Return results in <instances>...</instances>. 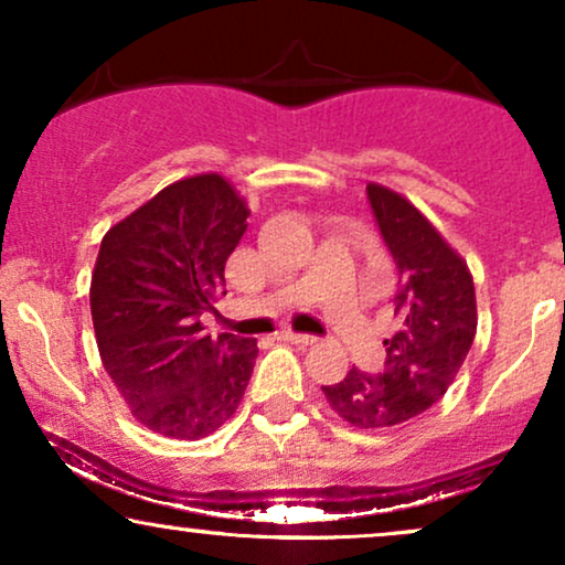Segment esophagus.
<instances>
[{
  "label": "esophagus",
  "mask_w": 565,
  "mask_h": 565,
  "mask_svg": "<svg viewBox=\"0 0 565 565\" xmlns=\"http://www.w3.org/2000/svg\"><path fill=\"white\" fill-rule=\"evenodd\" d=\"M278 337H281L284 342H291V345H313L316 342L313 334H300V332H291V329H284Z\"/></svg>",
  "instance_id": "esophagus-1"
}]
</instances>
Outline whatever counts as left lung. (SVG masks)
<instances>
[{"instance_id": "obj_1", "label": "left lung", "mask_w": 565, "mask_h": 565, "mask_svg": "<svg viewBox=\"0 0 565 565\" xmlns=\"http://www.w3.org/2000/svg\"><path fill=\"white\" fill-rule=\"evenodd\" d=\"M382 242L393 255L398 289L393 297L395 334L385 340V369H350L323 385L329 406L364 430L393 427L430 408L457 377L476 337V287L468 263L444 242L412 201L366 185Z\"/></svg>"}]
</instances>
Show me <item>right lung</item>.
Masks as SVG:
<instances>
[{
  "label": "right lung",
  "mask_w": 565,
  "mask_h": 565,
  "mask_svg": "<svg viewBox=\"0 0 565 565\" xmlns=\"http://www.w3.org/2000/svg\"><path fill=\"white\" fill-rule=\"evenodd\" d=\"M246 217L228 180L196 174L103 236L89 287L97 350L138 423L167 438L215 433L249 385L257 342L201 327Z\"/></svg>",
  "instance_id": "right-lung-1"
}]
</instances>
